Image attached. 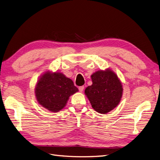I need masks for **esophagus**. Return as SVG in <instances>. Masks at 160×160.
Returning <instances> with one entry per match:
<instances>
[{
    "instance_id": "esophagus-1",
    "label": "esophagus",
    "mask_w": 160,
    "mask_h": 160,
    "mask_svg": "<svg viewBox=\"0 0 160 160\" xmlns=\"http://www.w3.org/2000/svg\"><path fill=\"white\" fill-rule=\"evenodd\" d=\"M83 89H84V86H81L79 88V90L80 92H83Z\"/></svg>"
}]
</instances>
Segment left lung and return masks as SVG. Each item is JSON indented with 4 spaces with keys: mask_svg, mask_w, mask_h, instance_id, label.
<instances>
[{
    "mask_svg": "<svg viewBox=\"0 0 160 160\" xmlns=\"http://www.w3.org/2000/svg\"><path fill=\"white\" fill-rule=\"evenodd\" d=\"M93 84L85 93L96 111L107 113L120 102L123 88L118 76L111 70L98 71L91 75Z\"/></svg>",
    "mask_w": 160,
    "mask_h": 160,
    "instance_id": "obj_1",
    "label": "left lung"
}]
</instances>
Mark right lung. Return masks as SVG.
<instances>
[{
  "mask_svg": "<svg viewBox=\"0 0 160 160\" xmlns=\"http://www.w3.org/2000/svg\"><path fill=\"white\" fill-rule=\"evenodd\" d=\"M77 91L72 81L62 73L46 72L38 81L35 95L43 108L57 112L65 107L69 96Z\"/></svg>",
  "mask_w": 160,
  "mask_h": 160,
  "instance_id": "1",
  "label": "right lung"
}]
</instances>
